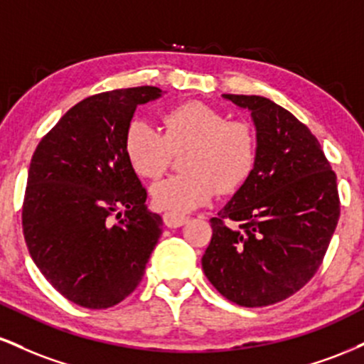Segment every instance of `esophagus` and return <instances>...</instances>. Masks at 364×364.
Returning a JSON list of instances; mask_svg holds the SVG:
<instances>
[{"instance_id":"34e87169","label":"esophagus","mask_w":364,"mask_h":364,"mask_svg":"<svg viewBox=\"0 0 364 364\" xmlns=\"http://www.w3.org/2000/svg\"><path fill=\"white\" fill-rule=\"evenodd\" d=\"M162 220H164V224L168 225V228H181V225H185L188 223V217L181 214H173V212H166V214L162 215Z\"/></svg>"}]
</instances>
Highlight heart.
Masks as SVG:
<instances>
[{
    "label": "heart",
    "instance_id": "obj_1",
    "mask_svg": "<svg viewBox=\"0 0 364 364\" xmlns=\"http://www.w3.org/2000/svg\"><path fill=\"white\" fill-rule=\"evenodd\" d=\"M164 135L147 121L135 119L124 133V156L141 178L166 173L173 152H186L183 169L152 186V203L161 210L185 214L205 205L217 193H232L252 174L257 136L245 121H228L202 102H185L164 114Z\"/></svg>",
    "mask_w": 364,
    "mask_h": 364
}]
</instances>
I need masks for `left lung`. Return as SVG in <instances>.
<instances>
[{
    "mask_svg": "<svg viewBox=\"0 0 364 364\" xmlns=\"http://www.w3.org/2000/svg\"><path fill=\"white\" fill-rule=\"evenodd\" d=\"M223 97L252 112L257 161L210 219L202 267L229 301L269 306L318 270L341 215L337 176L315 135L289 111L260 95Z\"/></svg>",
    "mask_w": 364,
    "mask_h": 364,
    "instance_id": "obj_1",
    "label": "left lung"
}]
</instances>
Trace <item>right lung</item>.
Returning <instances> with one entry per match:
<instances>
[{"mask_svg": "<svg viewBox=\"0 0 364 364\" xmlns=\"http://www.w3.org/2000/svg\"><path fill=\"white\" fill-rule=\"evenodd\" d=\"M161 95L144 85L83 99L32 156L25 243L49 284L78 306L102 310L132 294L162 235V217L147 208L124 156L136 106Z\"/></svg>", "mask_w": 364, "mask_h": 364, "instance_id": "add662e5", "label": "right lung"}]
</instances>
